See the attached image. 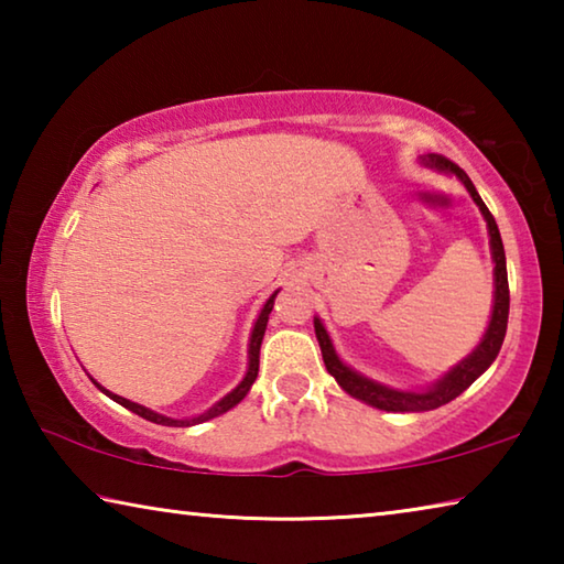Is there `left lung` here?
<instances>
[{"mask_svg": "<svg viewBox=\"0 0 564 564\" xmlns=\"http://www.w3.org/2000/svg\"><path fill=\"white\" fill-rule=\"evenodd\" d=\"M420 164L427 169L441 171V174H451L455 176L460 184L467 188V194L475 202V206L480 208V214L488 224V236H490V253H492V275H495V293H492V311H490V323L485 328V336L480 343L473 348V352L447 370L445 376L435 380L433 386H427L423 390H400L393 386L378 383V380L368 378L352 370L348 362H343V358L336 352V346L328 336L323 321L316 316L313 318V328H316V338L323 352V362H326L328 373L336 378V383L346 390L348 395H352L360 403H366L370 408L378 410H388V413H425V410H435L445 403H451L463 390L470 388L477 378H480L485 370L492 366V360L498 358V352L502 348L505 340V330H508V313H510V289H508V265H505V248H502V238L498 231V224H495L492 214L488 212V206L477 194L470 176L465 171L447 161L441 154H423L420 156Z\"/></svg>", "mask_w": 564, "mask_h": 564, "instance_id": "1", "label": "left lung"}]
</instances>
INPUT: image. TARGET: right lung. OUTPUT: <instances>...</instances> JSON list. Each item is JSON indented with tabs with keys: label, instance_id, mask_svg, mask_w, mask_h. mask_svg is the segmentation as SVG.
I'll return each mask as SVG.
<instances>
[{
	"label": "right lung",
	"instance_id": "add662e5",
	"mask_svg": "<svg viewBox=\"0 0 564 564\" xmlns=\"http://www.w3.org/2000/svg\"><path fill=\"white\" fill-rule=\"evenodd\" d=\"M275 295H279V291L271 293V299L263 303L259 318H256V323H253L251 338H248V368H246V376L241 378V383H238V386L231 390V393H226L221 400H216V403H214L212 408H208V410H204L202 415H194V417H169V415H161V413H156V410H151V408H147V405H139V403H133V400H127V398H121V395H117V393H111V390L99 386L97 380H94V378L89 376L91 383L97 386L104 395H109L111 400H117L119 405L131 410V413H137V415L144 417V420H151V423H156V425L191 427V425L206 423V420H212V417L224 415V413H228V410L241 403V400L248 395V390H251L256 376H259V352H261V343H263L265 326H269V316H271V311H273Z\"/></svg>",
	"mask_w": 564,
	"mask_h": 564
}]
</instances>
